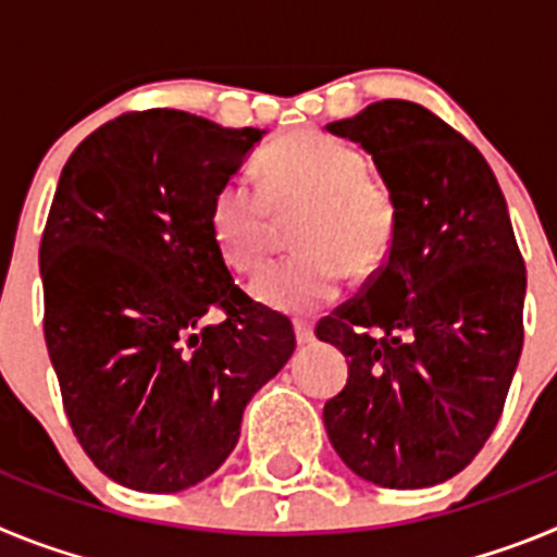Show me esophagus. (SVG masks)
I'll list each match as a JSON object with an SVG mask.
<instances>
[{
	"label": "esophagus",
	"mask_w": 557,
	"mask_h": 557,
	"mask_svg": "<svg viewBox=\"0 0 557 557\" xmlns=\"http://www.w3.org/2000/svg\"><path fill=\"white\" fill-rule=\"evenodd\" d=\"M295 339H298V346H309V343H312V339H314L312 323L295 321Z\"/></svg>",
	"instance_id": "34e87169"
}]
</instances>
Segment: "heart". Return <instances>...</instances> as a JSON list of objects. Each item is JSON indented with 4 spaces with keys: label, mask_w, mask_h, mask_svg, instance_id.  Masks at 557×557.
Returning a JSON list of instances; mask_svg holds the SVG:
<instances>
[{
    "label": "heart",
    "mask_w": 557,
    "mask_h": 557,
    "mask_svg": "<svg viewBox=\"0 0 557 557\" xmlns=\"http://www.w3.org/2000/svg\"><path fill=\"white\" fill-rule=\"evenodd\" d=\"M262 186L231 175L211 198V236L236 273L268 262L278 214L301 218L295 245L301 253L253 282V298L284 314H309L332 304L351 268L373 275L396 243V203L366 175V159L346 141L318 131L284 136L259 156Z\"/></svg>",
    "instance_id": "heart-1"
}]
</instances>
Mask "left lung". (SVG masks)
Segmentation results:
<instances>
[{
    "label": "left lung",
    "mask_w": 557,
    "mask_h": 557,
    "mask_svg": "<svg viewBox=\"0 0 557 557\" xmlns=\"http://www.w3.org/2000/svg\"><path fill=\"white\" fill-rule=\"evenodd\" d=\"M326 131L371 152L398 225L366 293L314 329L348 357L323 424L362 480L430 488L499 421L524 343V259L488 161L424 106L371 102Z\"/></svg>",
    "instance_id": "left-lung-1"
}]
</instances>
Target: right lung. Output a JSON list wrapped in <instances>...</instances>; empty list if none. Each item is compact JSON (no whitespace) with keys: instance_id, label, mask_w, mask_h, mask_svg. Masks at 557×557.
<instances>
[{"instance_id":"right-lung-1","label":"right lung","mask_w":557,"mask_h":557,"mask_svg":"<svg viewBox=\"0 0 557 557\" xmlns=\"http://www.w3.org/2000/svg\"><path fill=\"white\" fill-rule=\"evenodd\" d=\"M262 136L150 108L97 127L61 172L38 253L44 337L72 432L125 488L214 474L295 351L293 323L236 287L209 223Z\"/></svg>"}]
</instances>
